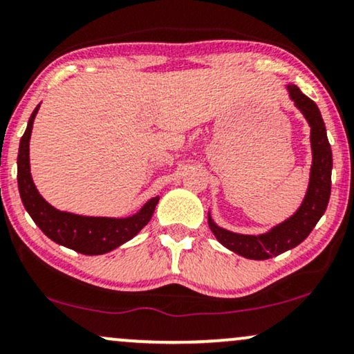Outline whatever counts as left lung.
Here are the masks:
<instances>
[{
    "instance_id": "8db88e82",
    "label": "left lung",
    "mask_w": 354,
    "mask_h": 354,
    "mask_svg": "<svg viewBox=\"0 0 354 354\" xmlns=\"http://www.w3.org/2000/svg\"><path fill=\"white\" fill-rule=\"evenodd\" d=\"M286 89L289 99L295 102L296 109L304 115L310 127L312 166L309 185H307L301 206L288 219L261 234H239L227 231L213 221L208 211L209 229L219 241V244L232 250L234 254L250 260L272 259V257L299 245L315 227L319 219L324 216L330 200L333 160L324 118L314 100L302 94L299 87L288 84Z\"/></svg>"
}]
</instances>
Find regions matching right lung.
Wrapping results in <instances>:
<instances>
[{
    "mask_svg": "<svg viewBox=\"0 0 354 354\" xmlns=\"http://www.w3.org/2000/svg\"><path fill=\"white\" fill-rule=\"evenodd\" d=\"M39 109L40 104L34 109L27 122L17 153V187H19L22 205L45 236L58 245L68 247L84 255H102L115 250L117 247L135 237L149 223L156 205L159 203V196H153L135 214L127 218L84 216V214L57 209L50 205L39 194L30 174L29 143Z\"/></svg>",
    "mask_w": 354,
    "mask_h": 354,
    "instance_id": "obj_1",
    "label": "right lung"
}]
</instances>
